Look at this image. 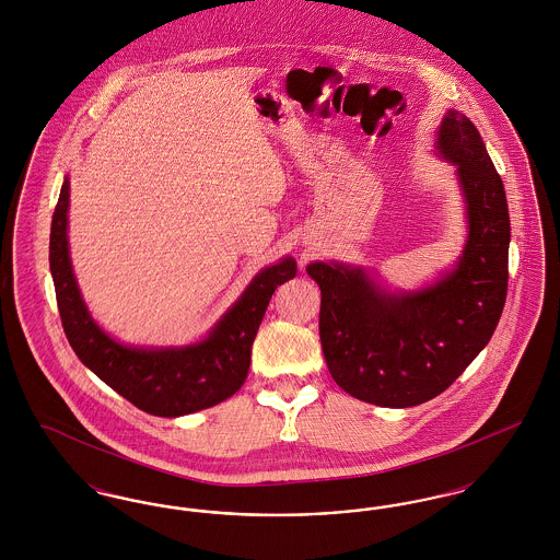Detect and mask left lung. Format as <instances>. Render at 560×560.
<instances>
[{
  "mask_svg": "<svg viewBox=\"0 0 560 560\" xmlns=\"http://www.w3.org/2000/svg\"><path fill=\"white\" fill-rule=\"evenodd\" d=\"M436 155L455 165L466 208L457 262L418 290H390L377 272L311 262L320 290L319 336L327 370L350 397L413 407L439 397L491 340L508 290L506 190L475 124L450 108Z\"/></svg>",
  "mask_w": 560,
  "mask_h": 560,
  "instance_id": "obj_1",
  "label": "left lung"
}]
</instances>
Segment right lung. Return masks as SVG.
Segmentation results:
<instances>
[{"mask_svg":"<svg viewBox=\"0 0 560 560\" xmlns=\"http://www.w3.org/2000/svg\"><path fill=\"white\" fill-rule=\"evenodd\" d=\"M69 176L50 231V272L67 340L81 363L138 409L178 418L233 397L249 372L252 345L275 290L295 277L292 256L265 267L199 342L133 347L117 342L92 319L69 254Z\"/></svg>","mask_w":560,"mask_h":560,"instance_id":"obj_1","label":"right lung"}]
</instances>
